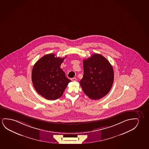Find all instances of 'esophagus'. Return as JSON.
<instances>
[{"label": "esophagus", "instance_id": "esophagus-1", "mask_svg": "<svg viewBox=\"0 0 149 149\" xmlns=\"http://www.w3.org/2000/svg\"><path fill=\"white\" fill-rule=\"evenodd\" d=\"M71 80L72 82H76V81H77V79H76V78H71Z\"/></svg>", "mask_w": 149, "mask_h": 149}]
</instances>
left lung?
<instances>
[{
  "mask_svg": "<svg viewBox=\"0 0 149 149\" xmlns=\"http://www.w3.org/2000/svg\"><path fill=\"white\" fill-rule=\"evenodd\" d=\"M83 77L80 85L86 95L93 100H98L109 93L114 78L113 67L106 58L94 54L83 60Z\"/></svg>",
  "mask_w": 149,
  "mask_h": 149,
  "instance_id": "1",
  "label": "left lung"
}]
</instances>
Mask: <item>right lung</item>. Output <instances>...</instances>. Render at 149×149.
Wrapping results in <instances>:
<instances>
[{
    "mask_svg": "<svg viewBox=\"0 0 149 149\" xmlns=\"http://www.w3.org/2000/svg\"><path fill=\"white\" fill-rule=\"evenodd\" d=\"M48 54L38 60L32 71V81L38 94L50 100L60 98L67 85L71 82L60 68L64 58Z\"/></svg>",
    "mask_w": 149,
    "mask_h": 149,
    "instance_id": "1",
    "label": "right lung"
}]
</instances>
